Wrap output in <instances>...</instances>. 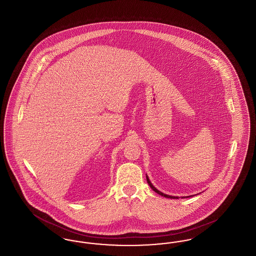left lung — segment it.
I'll list each match as a JSON object with an SVG mask.
<instances>
[{"instance_id":"8db88e82","label":"left lung","mask_w":256,"mask_h":256,"mask_svg":"<svg viewBox=\"0 0 256 256\" xmlns=\"http://www.w3.org/2000/svg\"><path fill=\"white\" fill-rule=\"evenodd\" d=\"M146 182H148V185L150 186V188L156 192V193H158V195L160 196H165V198H178V196H169V195H166V194H164V193H162V192H160L159 190H158L154 185H152V183L150 182V178H148V176H146ZM189 196H182V198H189Z\"/></svg>"}]
</instances>
